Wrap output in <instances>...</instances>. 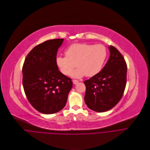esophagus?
<instances>
[{
  "label": "esophagus",
  "instance_id": "esophagus-1",
  "mask_svg": "<svg viewBox=\"0 0 150 150\" xmlns=\"http://www.w3.org/2000/svg\"><path fill=\"white\" fill-rule=\"evenodd\" d=\"M72 82H73V83L75 84V85L77 84L78 83V81H77V80H73Z\"/></svg>",
  "mask_w": 150,
  "mask_h": 150
}]
</instances>
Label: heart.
I'll return each mask as SVG.
<instances>
[{"instance_id":"1","label":"heart","mask_w":150,"mask_h":150,"mask_svg":"<svg viewBox=\"0 0 150 150\" xmlns=\"http://www.w3.org/2000/svg\"><path fill=\"white\" fill-rule=\"evenodd\" d=\"M65 54L66 57L57 58L61 72L69 75L76 66L78 68L71 75L74 78H81L85 75L93 76L101 71L107 57V50L101 44L77 43L69 46Z\"/></svg>"}]
</instances>
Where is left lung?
<instances>
[{"mask_svg":"<svg viewBox=\"0 0 150 150\" xmlns=\"http://www.w3.org/2000/svg\"><path fill=\"white\" fill-rule=\"evenodd\" d=\"M110 56L103 69L85 81L84 97L87 107L94 111L103 112L114 107L121 99L127 81V67L118 50L110 45Z\"/></svg>","mask_w":150,"mask_h":150,"instance_id":"obj_1","label":"left lung"}]
</instances>
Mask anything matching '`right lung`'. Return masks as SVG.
Here are the masks:
<instances>
[{
  "mask_svg": "<svg viewBox=\"0 0 150 150\" xmlns=\"http://www.w3.org/2000/svg\"><path fill=\"white\" fill-rule=\"evenodd\" d=\"M64 40H48L36 46L24 62L26 96L33 108L42 114H55L62 110L72 87L71 79L59 71L57 64L58 50Z\"/></svg>",
  "mask_w": 150,
  "mask_h": 150,
  "instance_id": "obj_1",
  "label": "right lung"
}]
</instances>
